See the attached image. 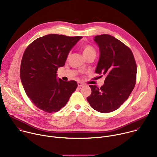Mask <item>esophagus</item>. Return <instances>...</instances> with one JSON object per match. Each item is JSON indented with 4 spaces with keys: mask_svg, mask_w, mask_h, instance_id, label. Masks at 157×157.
<instances>
[{
    "mask_svg": "<svg viewBox=\"0 0 157 157\" xmlns=\"http://www.w3.org/2000/svg\"><path fill=\"white\" fill-rule=\"evenodd\" d=\"M84 85V84L83 83L81 82H78V87H82Z\"/></svg>",
    "mask_w": 157,
    "mask_h": 157,
    "instance_id": "34e87169",
    "label": "esophagus"
}]
</instances>
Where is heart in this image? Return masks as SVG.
I'll return each instance as SVG.
<instances>
[{"label":"heart","mask_w":157,"mask_h":157,"mask_svg":"<svg viewBox=\"0 0 157 157\" xmlns=\"http://www.w3.org/2000/svg\"><path fill=\"white\" fill-rule=\"evenodd\" d=\"M82 54L85 58L91 55H96L95 49L90 45H85L82 48Z\"/></svg>","instance_id":"1"}]
</instances>
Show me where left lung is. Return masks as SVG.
Wrapping results in <instances>:
<instances>
[{
    "instance_id": "obj_1",
    "label": "left lung",
    "mask_w": 157,
    "mask_h": 157,
    "mask_svg": "<svg viewBox=\"0 0 157 157\" xmlns=\"http://www.w3.org/2000/svg\"><path fill=\"white\" fill-rule=\"evenodd\" d=\"M100 56L95 72L105 76L104 84L99 88L89 85L91 94L87 98L91 107L102 113L119 109L136 85L137 65L130 49L122 41L107 34L97 35Z\"/></svg>"
}]
</instances>
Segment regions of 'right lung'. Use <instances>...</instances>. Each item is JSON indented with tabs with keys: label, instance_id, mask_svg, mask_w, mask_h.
<instances>
[{
	"label": "right lung",
	"instance_id": "obj_1",
	"mask_svg": "<svg viewBox=\"0 0 157 157\" xmlns=\"http://www.w3.org/2000/svg\"><path fill=\"white\" fill-rule=\"evenodd\" d=\"M82 36L50 34L33 41L21 59L20 79L24 90L40 109L56 113L68 102L78 84L57 78L68 54Z\"/></svg>",
	"mask_w": 157,
	"mask_h": 157
}]
</instances>
